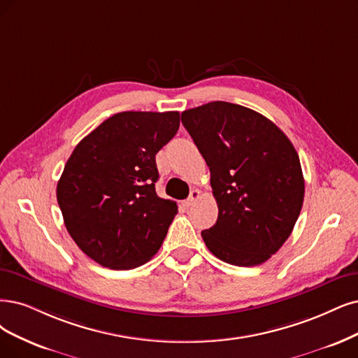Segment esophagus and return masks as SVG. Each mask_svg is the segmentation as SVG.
<instances>
[{"mask_svg":"<svg viewBox=\"0 0 358 358\" xmlns=\"http://www.w3.org/2000/svg\"><path fill=\"white\" fill-rule=\"evenodd\" d=\"M199 197H201V192H199V190H192V192H190V196L187 197L186 201H184V205H186V206L189 208V206H192L197 199H199Z\"/></svg>","mask_w":358,"mask_h":358,"instance_id":"1","label":"esophagus"}]
</instances>
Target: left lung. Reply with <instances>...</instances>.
<instances>
[{
    "label": "left lung",
    "instance_id": "1",
    "mask_svg": "<svg viewBox=\"0 0 358 358\" xmlns=\"http://www.w3.org/2000/svg\"><path fill=\"white\" fill-rule=\"evenodd\" d=\"M181 121L209 166L218 205L203 242L231 266L266 262L292 233L303 202L294 144L266 116L227 101L184 110Z\"/></svg>",
    "mask_w": 358,
    "mask_h": 358
}]
</instances>
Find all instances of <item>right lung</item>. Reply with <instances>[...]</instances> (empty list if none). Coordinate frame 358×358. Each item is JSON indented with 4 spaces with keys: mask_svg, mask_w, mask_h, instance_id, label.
<instances>
[{
    "mask_svg": "<svg viewBox=\"0 0 358 358\" xmlns=\"http://www.w3.org/2000/svg\"><path fill=\"white\" fill-rule=\"evenodd\" d=\"M178 127V112L116 113L66 162L57 182L64 226L100 266L136 268L161 248L178 208L156 194V153Z\"/></svg>",
    "mask_w": 358,
    "mask_h": 358,
    "instance_id": "obj_1",
    "label": "right lung"
}]
</instances>
